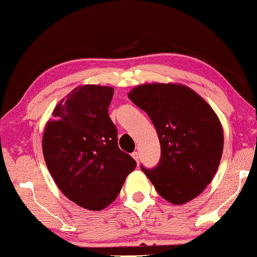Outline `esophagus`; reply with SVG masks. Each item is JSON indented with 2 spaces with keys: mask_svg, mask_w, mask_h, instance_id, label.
Instances as JSON below:
<instances>
[{
  "mask_svg": "<svg viewBox=\"0 0 257 257\" xmlns=\"http://www.w3.org/2000/svg\"><path fill=\"white\" fill-rule=\"evenodd\" d=\"M132 157L138 162V161H139V153H138V152H133V153H132Z\"/></svg>",
  "mask_w": 257,
  "mask_h": 257,
  "instance_id": "obj_1",
  "label": "esophagus"
}]
</instances>
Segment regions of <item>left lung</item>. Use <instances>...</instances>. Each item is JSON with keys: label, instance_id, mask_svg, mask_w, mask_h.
<instances>
[{"label": "left lung", "instance_id": "left-lung-1", "mask_svg": "<svg viewBox=\"0 0 257 257\" xmlns=\"http://www.w3.org/2000/svg\"><path fill=\"white\" fill-rule=\"evenodd\" d=\"M128 98L151 118L161 145L159 164L141 165L142 171L169 202L194 199L214 178L223 153V130L214 110L183 85H142Z\"/></svg>", "mask_w": 257, "mask_h": 257}]
</instances>
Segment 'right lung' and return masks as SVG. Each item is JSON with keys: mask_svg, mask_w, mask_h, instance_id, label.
<instances>
[{"mask_svg": "<svg viewBox=\"0 0 257 257\" xmlns=\"http://www.w3.org/2000/svg\"><path fill=\"white\" fill-rule=\"evenodd\" d=\"M112 96L108 86H79L54 109L43 132V156L55 183L68 199L89 210L113 202L137 167L118 147L108 111Z\"/></svg>", "mask_w": 257, "mask_h": 257, "instance_id": "1", "label": "right lung"}]
</instances>
